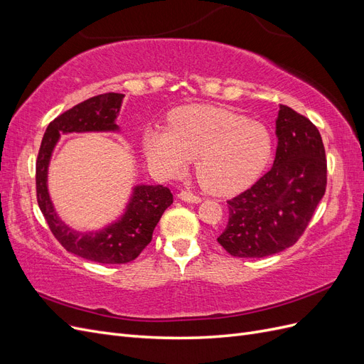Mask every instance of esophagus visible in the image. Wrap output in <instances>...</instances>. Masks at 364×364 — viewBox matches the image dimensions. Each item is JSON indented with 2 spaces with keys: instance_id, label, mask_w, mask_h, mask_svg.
I'll return each mask as SVG.
<instances>
[{
  "instance_id": "esophagus-1",
  "label": "esophagus",
  "mask_w": 364,
  "mask_h": 364,
  "mask_svg": "<svg viewBox=\"0 0 364 364\" xmlns=\"http://www.w3.org/2000/svg\"><path fill=\"white\" fill-rule=\"evenodd\" d=\"M179 199L183 200V202H190V203H199L202 200L200 196H197L194 193H190V191H182L178 194Z\"/></svg>"
}]
</instances>
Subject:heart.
<instances>
[{"label": "heart", "instance_id": "heart-1", "mask_svg": "<svg viewBox=\"0 0 364 364\" xmlns=\"http://www.w3.org/2000/svg\"><path fill=\"white\" fill-rule=\"evenodd\" d=\"M144 150L153 167L170 174L197 159L202 186L228 194L245 188L267 167L273 138L259 121L223 107L190 106L171 115L168 130H149Z\"/></svg>", "mask_w": 364, "mask_h": 364}]
</instances>
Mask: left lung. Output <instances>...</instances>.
Segmentation results:
<instances>
[{"mask_svg": "<svg viewBox=\"0 0 364 364\" xmlns=\"http://www.w3.org/2000/svg\"><path fill=\"white\" fill-rule=\"evenodd\" d=\"M273 167L228 200L229 220L217 238L238 258H262L302 237L326 190L322 136L306 117L281 105Z\"/></svg>", "mask_w": 364, "mask_h": 364, "instance_id": "obj_1", "label": "left lung"}]
</instances>
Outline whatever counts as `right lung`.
I'll use <instances>...</instances> for the list:
<instances>
[{
    "instance_id": "right-lung-1",
    "label": "right lung",
    "mask_w": 364,
    "mask_h": 364,
    "mask_svg": "<svg viewBox=\"0 0 364 364\" xmlns=\"http://www.w3.org/2000/svg\"><path fill=\"white\" fill-rule=\"evenodd\" d=\"M123 94L106 92L87 98L60 114L43 134L36 161V197L54 238L77 257L102 264H126L138 258L151 241L164 211L173 203L170 188L164 185H139L123 218L100 232H74L54 211L47 190V171L51 151L60 134L68 132L117 130L115 118Z\"/></svg>"
}]
</instances>
